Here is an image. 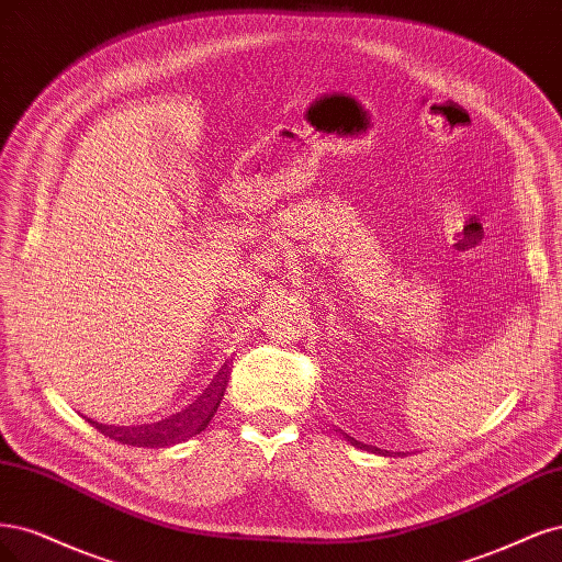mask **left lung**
Listing matches in <instances>:
<instances>
[{"label": "left lung", "mask_w": 562, "mask_h": 562, "mask_svg": "<svg viewBox=\"0 0 562 562\" xmlns=\"http://www.w3.org/2000/svg\"><path fill=\"white\" fill-rule=\"evenodd\" d=\"M355 441V439H352ZM355 446H364V443H359V441H355Z\"/></svg>", "instance_id": "obj_1"}]
</instances>
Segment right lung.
Returning <instances> with one entry per match:
<instances>
[{
	"label": "right lung",
	"mask_w": 562,
	"mask_h": 562,
	"mask_svg": "<svg viewBox=\"0 0 562 562\" xmlns=\"http://www.w3.org/2000/svg\"><path fill=\"white\" fill-rule=\"evenodd\" d=\"M226 378H216V383H212L198 404L189 406L184 413H177L168 420H160L154 425H137V427H112V425H102L93 418H88V423L98 427L102 434H106L110 439L123 441V443H137V446H168L175 441H182L187 437H193V434L203 431L207 423L214 418L216 408H220L224 392H226Z\"/></svg>",
	"instance_id": "1"
}]
</instances>
